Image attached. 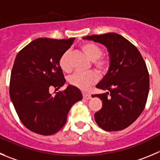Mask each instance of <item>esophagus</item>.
Returning <instances> with one entry per match:
<instances>
[{"label":"esophagus","mask_w":160,"mask_h":160,"mask_svg":"<svg viewBox=\"0 0 160 160\" xmlns=\"http://www.w3.org/2000/svg\"><path fill=\"white\" fill-rule=\"evenodd\" d=\"M83 98L86 99V100H89L91 98V96L90 94H88V93H83Z\"/></svg>","instance_id":"esophagus-1"}]
</instances>
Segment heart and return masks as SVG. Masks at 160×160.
<instances>
[{"label": "heart", "mask_w": 160, "mask_h": 160, "mask_svg": "<svg viewBox=\"0 0 160 160\" xmlns=\"http://www.w3.org/2000/svg\"><path fill=\"white\" fill-rule=\"evenodd\" d=\"M83 52L90 60L93 61L94 66L100 71H104L108 65V61L106 59L100 58L102 51L97 45L92 43H84L81 45ZM60 68L65 72L71 71V66L70 63V52L66 51L60 56L59 60ZM97 74L94 71H89L86 73L76 72L68 78V82L70 85L78 88L82 90H86L92 85L97 82Z\"/></svg>", "instance_id": "obj_1"}]
</instances>
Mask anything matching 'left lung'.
Segmentation results:
<instances>
[{"label":"left lung","mask_w":160,"mask_h":160,"mask_svg":"<svg viewBox=\"0 0 160 160\" xmlns=\"http://www.w3.org/2000/svg\"><path fill=\"white\" fill-rule=\"evenodd\" d=\"M107 48L109 67L96 87L106 92L92 95L102 100L94 115L96 122L106 131H118L134 122L142 113L149 92V75L138 48L120 34L107 33L83 37Z\"/></svg>","instance_id":"8db88e82"}]
</instances>
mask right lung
<instances>
[{
	"mask_svg": "<svg viewBox=\"0 0 160 160\" xmlns=\"http://www.w3.org/2000/svg\"><path fill=\"white\" fill-rule=\"evenodd\" d=\"M74 39L40 38L16 56L9 94L21 122L32 132L45 136L58 132L71 107L82 99L80 89L71 85L56 95L49 92L51 88L58 89L66 82L59 60Z\"/></svg>",
	"mask_w": 160,
	"mask_h": 160,
	"instance_id": "obj_1",
	"label": "right lung"
}]
</instances>
